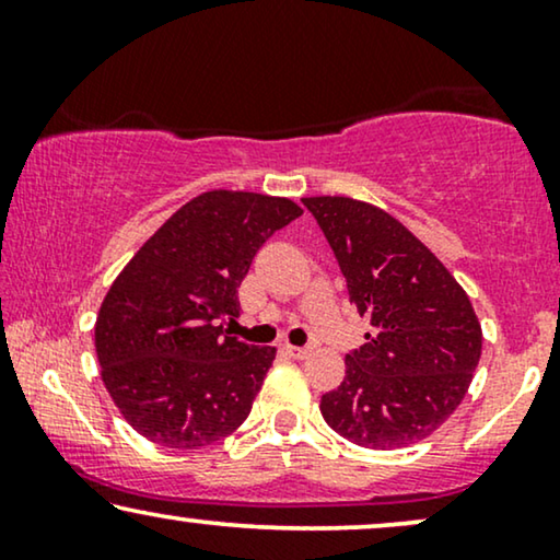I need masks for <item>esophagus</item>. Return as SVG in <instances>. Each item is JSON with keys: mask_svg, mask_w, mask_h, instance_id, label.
I'll return each instance as SVG.
<instances>
[{"mask_svg": "<svg viewBox=\"0 0 560 560\" xmlns=\"http://www.w3.org/2000/svg\"><path fill=\"white\" fill-rule=\"evenodd\" d=\"M288 354L293 359H305L311 354V347H288Z\"/></svg>", "mask_w": 560, "mask_h": 560, "instance_id": "obj_1", "label": "esophagus"}]
</instances>
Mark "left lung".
<instances>
[{"label":"left lung","mask_w":560,"mask_h":560,"mask_svg":"<svg viewBox=\"0 0 560 560\" xmlns=\"http://www.w3.org/2000/svg\"><path fill=\"white\" fill-rule=\"evenodd\" d=\"M372 334L347 354V374L320 397V416L364 448L423 441L462 405L481 357L469 295L441 259L377 206L303 198Z\"/></svg>","instance_id":"1"}]
</instances>
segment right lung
I'll list each match as a JSON object with an SVG mask.
<instances>
[{"label":"right lung","mask_w":560,"mask_h":560,"mask_svg":"<svg viewBox=\"0 0 560 560\" xmlns=\"http://www.w3.org/2000/svg\"><path fill=\"white\" fill-rule=\"evenodd\" d=\"M303 213L290 198L209 190L180 206L112 282L96 318V357L114 405L167 448L234 433L272 366L275 347L229 336L257 249Z\"/></svg>","instance_id":"obj_1"}]
</instances>
